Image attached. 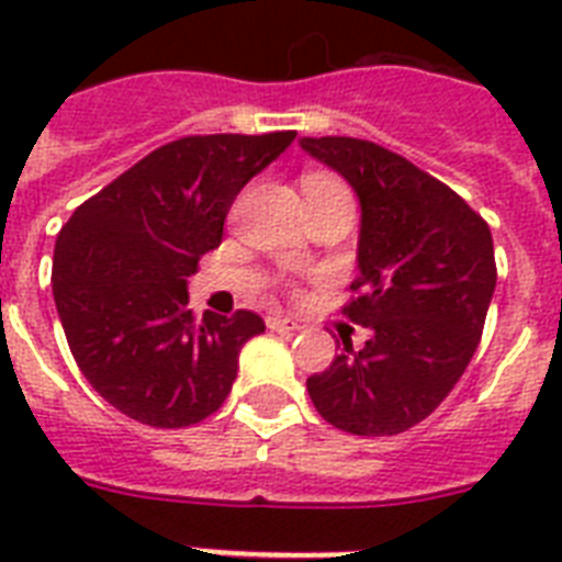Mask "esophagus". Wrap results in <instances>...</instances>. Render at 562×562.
Masks as SVG:
<instances>
[{"label": "esophagus", "mask_w": 562, "mask_h": 562, "mask_svg": "<svg viewBox=\"0 0 562 562\" xmlns=\"http://www.w3.org/2000/svg\"><path fill=\"white\" fill-rule=\"evenodd\" d=\"M268 329L273 333H297L300 324L294 317H282V315H268Z\"/></svg>", "instance_id": "1"}]
</instances>
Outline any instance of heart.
<instances>
[{
	"instance_id": "b5f03b06",
	"label": "heart",
	"mask_w": 562,
	"mask_h": 562,
	"mask_svg": "<svg viewBox=\"0 0 562 562\" xmlns=\"http://www.w3.org/2000/svg\"><path fill=\"white\" fill-rule=\"evenodd\" d=\"M329 189H347L341 180L329 178V175H308L303 180V192L306 194H315V192H329Z\"/></svg>"
}]
</instances>
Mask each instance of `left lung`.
I'll use <instances>...</instances> for the list:
<instances>
[{
  "label": "left lung",
  "instance_id": "8db88e82",
  "mask_svg": "<svg viewBox=\"0 0 562 562\" xmlns=\"http://www.w3.org/2000/svg\"><path fill=\"white\" fill-rule=\"evenodd\" d=\"M361 201L359 280L341 308L370 329L306 379L317 414L341 431H408L449 396L479 347L496 289L487 221L402 154L352 136L303 139Z\"/></svg>",
  "mask_w": 562,
  "mask_h": 562
}]
</instances>
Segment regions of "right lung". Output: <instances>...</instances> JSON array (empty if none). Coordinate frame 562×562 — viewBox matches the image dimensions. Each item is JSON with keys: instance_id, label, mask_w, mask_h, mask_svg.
I'll list each match as a JSON object with an SVG mask.
<instances>
[{"instance_id": "right-lung-1", "label": "right lung", "mask_w": 562, "mask_h": 562, "mask_svg": "<svg viewBox=\"0 0 562 562\" xmlns=\"http://www.w3.org/2000/svg\"><path fill=\"white\" fill-rule=\"evenodd\" d=\"M294 136L198 134L160 145L60 227L52 291L69 350L87 382L136 423L187 428L215 414L238 350L265 333L247 308L198 321L187 277L221 245L241 187Z\"/></svg>"}]
</instances>
